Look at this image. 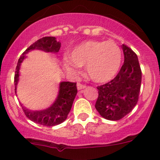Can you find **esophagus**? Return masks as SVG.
Segmentation results:
<instances>
[{"label":"esophagus","instance_id":"1","mask_svg":"<svg viewBox=\"0 0 160 160\" xmlns=\"http://www.w3.org/2000/svg\"><path fill=\"white\" fill-rule=\"evenodd\" d=\"M77 90H82V89H84L85 88H86V86H85V85H83V84H81V83H78L77 84Z\"/></svg>","mask_w":160,"mask_h":160}]
</instances>
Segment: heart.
I'll return each mask as SVG.
<instances>
[{
    "instance_id": "heart-1",
    "label": "heart",
    "mask_w": 160,
    "mask_h": 160,
    "mask_svg": "<svg viewBox=\"0 0 160 160\" xmlns=\"http://www.w3.org/2000/svg\"><path fill=\"white\" fill-rule=\"evenodd\" d=\"M70 62L66 67L75 72L76 66L86 67L90 80L105 83L114 78L122 63V55L119 46L112 41H88L79 45L71 52Z\"/></svg>"
}]
</instances>
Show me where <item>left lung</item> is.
I'll return each instance as SVG.
<instances>
[{"instance_id":"left-lung-1","label":"left lung","mask_w":160,"mask_h":160,"mask_svg":"<svg viewBox=\"0 0 160 160\" xmlns=\"http://www.w3.org/2000/svg\"><path fill=\"white\" fill-rule=\"evenodd\" d=\"M124 64L118 75L98 87V98L95 108L107 120L118 121L130 113L138 102L142 71L138 56L130 48L122 45Z\"/></svg>"}]
</instances>
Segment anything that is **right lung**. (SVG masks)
<instances>
[{
  "instance_id": "1",
  "label": "right lung",
  "mask_w": 160,
  "mask_h": 160,
  "mask_svg": "<svg viewBox=\"0 0 160 160\" xmlns=\"http://www.w3.org/2000/svg\"><path fill=\"white\" fill-rule=\"evenodd\" d=\"M61 43L57 42L55 37H43L31 45L21 56L16 67L14 74V87L17 95V86L20 77V69L26 54L32 50H41L45 52L57 54L60 49ZM77 93V83L68 81H62L59 84V91L54 102L49 108L43 110H30L20 102L21 106L28 119L44 126H55L63 122L67 118Z\"/></svg>"
}]
</instances>
